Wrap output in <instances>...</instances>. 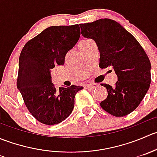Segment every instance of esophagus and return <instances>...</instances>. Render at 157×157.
Here are the masks:
<instances>
[{
  "label": "esophagus",
  "mask_w": 157,
  "mask_h": 157,
  "mask_svg": "<svg viewBox=\"0 0 157 157\" xmlns=\"http://www.w3.org/2000/svg\"><path fill=\"white\" fill-rule=\"evenodd\" d=\"M98 86L97 84H88L86 86V89H88V90H94Z\"/></svg>",
  "instance_id": "esophagus-1"
}]
</instances>
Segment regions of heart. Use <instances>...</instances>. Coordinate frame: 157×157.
Returning a JSON list of instances; mask_svg holds the SVG:
<instances>
[{"mask_svg":"<svg viewBox=\"0 0 157 157\" xmlns=\"http://www.w3.org/2000/svg\"><path fill=\"white\" fill-rule=\"evenodd\" d=\"M89 41H90V39H86V40H83V41H81V42H80V44L85 43V42H89Z\"/></svg>","mask_w":157,"mask_h":157,"instance_id":"obj_1","label":"heart"}]
</instances>
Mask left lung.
<instances>
[{"label":"left lung","instance_id":"1","mask_svg":"<svg viewBox=\"0 0 157 157\" xmlns=\"http://www.w3.org/2000/svg\"><path fill=\"white\" fill-rule=\"evenodd\" d=\"M80 26L82 36L96 43L100 54L99 67H112L118 77L115 86L102 84L108 96L101 102V107L114 116H125L138 106L150 88L151 64L146 52L115 20L100 19Z\"/></svg>","mask_w":157,"mask_h":157}]
</instances>
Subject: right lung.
<instances>
[{
  "label": "right lung",
  "mask_w": 157,
  "mask_h": 157,
  "mask_svg": "<svg viewBox=\"0 0 157 157\" xmlns=\"http://www.w3.org/2000/svg\"><path fill=\"white\" fill-rule=\"evenodd\" d=\"M78 24L50 26L29 40L19 58L17 86L28 110L41 123L53 125L72 112L74 98L83 86L56 89L52 82V69L64 65L67 52L80 39Z\"/></svg>",
  "instance_id": "right-lung-1"
}]
</instances>
